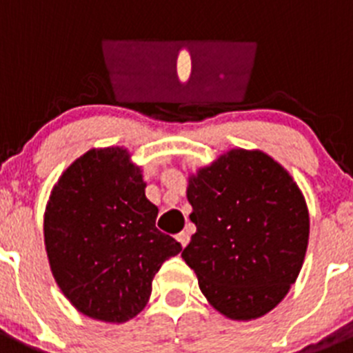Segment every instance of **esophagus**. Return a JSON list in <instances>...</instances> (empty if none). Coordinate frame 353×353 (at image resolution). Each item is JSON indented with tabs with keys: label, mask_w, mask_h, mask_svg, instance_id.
Masks as SVG:
<instances>
[{
	"label": "esophagus",
	"mask_w": 353,
	"mask_h": 353,
	"mask_svg": "<svg viewBox=\"0 0 353 353\" xmlns=\"http://www.w3.org/2000/svg\"><path fill=\"white\" fill-rule=\"evenodd\" d=\"M176 240H179V244L182 245V248H185L187 244H189V233L187 232H182L176 235Z\"/></svg>",
	"instance_id": "1"
}]
</instances>
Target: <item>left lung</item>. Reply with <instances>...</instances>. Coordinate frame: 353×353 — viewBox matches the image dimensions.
I'll return each instance as SVG.
<instances>
[{"label":"left lung","instance_id":"8db88e82","mask_svg":"<svg viewBox=\"0 0 353 353\" xmlns=\"http://www.w3.org/2000/svg\"><path fill=\"white\" fill-rule=\"evenodd\" d=\"M196 233L182 258L199 290L232 320H254L285 299L304 263L310 214L288 171L260 150H230L189 176Z\"/></svg>","mask_w":353,"mask_h":353}]
</instances>
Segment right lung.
Masks as SVG:
<instances>
[{
    "label": "right lung",
    "instance_id": "add662e5",
    "mask_svg": "<svg viewBox=\"0 0 353 353\" xmlns=\"http://www.w3.org/2000/svg\"><path fill=\"white\" fill-rule=\"evenodd\" d=\"M141 168L125 148H93L52 187L43 240L52 276L93 320L123 323L146 305L161 265L182 245L155 228Z\"/></svg>",
    "mask_w": 353,
    "mask_h": 353
}]
</instances>
